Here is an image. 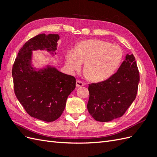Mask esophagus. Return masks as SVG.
<instances>
[{
	"instance_id": "34e87169",
	"label": "esophagus",
	"mask_w": 157,
	"mask_h": 157,
	"mask_svg": "<svg viewBox=\"0 0 157 157\" xmlns=\"http://www.w3.org/2000/svg\"><path fill=\"white\" fill-rule=\"evenodd\" d=\"M85 85V84L84 82H82L79 80H78L76 82V87L77 88H79V87H81V86H84Z\"/></svg>"
}]
</instances>
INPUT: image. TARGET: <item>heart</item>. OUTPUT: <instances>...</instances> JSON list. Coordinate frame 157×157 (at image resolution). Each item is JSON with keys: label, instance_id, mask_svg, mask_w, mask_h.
Instances as JSON below:
<instances>
[{"label": "heart", "instance_id": "b5f03b06", "mask_svg": "<svg viewBox=\"0 0 157 157\" xmlns=\"http://www.w3.org/2000/svg\"><path fill=\"white\" fill-rule=\"evenodd\" d=\"M123 57L119 46L98 39L79 42L75 50H69L65 63L70 71H79L85 63L84 71L92 82H100L110 78L117 69Z\"/></svg>", "mask_w": 157, "mask_h": 157}]
</instances>
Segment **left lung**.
<instances>
[{
    "instance_id": "left-lung-1",
    "label": "left lung",
    "mask_w": 157,
    "mask_h": 157,
    "mask_svg": "<svg viewBox=\"0 0 157 157\" xmlns=\"http://www.w3.org/2000/svg\"><path fill=\"white\" fill-rule=\"evenodd\" d=\"M139 82L134 56L127 54L115 74L105 81L89 85V113L101 122L121 117L134 101Z\"/></svg>"
}]
</instances>
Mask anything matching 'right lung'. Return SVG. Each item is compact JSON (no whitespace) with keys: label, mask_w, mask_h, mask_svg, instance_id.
<instances>
[{"label":"right lung","mask_w":157,"mask_h":157,"mask_svg":"<svg viewBox=\"0 0 157 157\" xmlns=\"http://www.w3.org/2000/svg\"><path fill=\"white\" fill-rule=\"evenodd\" d=\"M59 34H41L29 39L19 50L12 69L17 98L32 117L52 122L61 115L67 99L75 88V78L51 65L36 68L33 51L56 55Z\"/></svg>","instance_id":"1"}]
</instances>
